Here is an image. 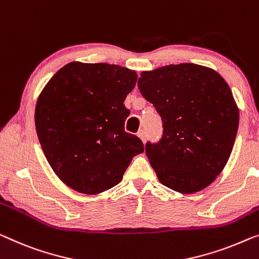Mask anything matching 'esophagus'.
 <instances>
[{"instance_id": "34e87169", "label": "esophagus", "mask_w": 259, "mask_h": 259, "mask_svg": "<svg viewBox=\"0 0 259 259\" xmlns=\"http://www.w3.org/2000/svg\"><path fill=\"white\" fill-rule=\"evenodd\" d=\"M138 137L141 138V140L143 141V143L145 142V140H146V133H145V130H140L138 131Z\"/></svg>"}]
</instances>
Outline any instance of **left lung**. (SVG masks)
I'll return each instance as SVG.
<instances>
[{"instance_id": "left-lung-1", "label": "left lung", "mask_w": 259, "mask_h": 259, "mask_svg": "<svg viewBox=\"0 0 259 259\" xmlns=\"http://www.w3.org/2000/svg\"><path fill=\"white\" fill-rule=\"evenodd\" d=\"M138 90L163 122L145 153L158 179L181 193H195L216 179L228 161L238 129V109L219 73L195 64L143 72Z\"/></svg>"}]
</instances>
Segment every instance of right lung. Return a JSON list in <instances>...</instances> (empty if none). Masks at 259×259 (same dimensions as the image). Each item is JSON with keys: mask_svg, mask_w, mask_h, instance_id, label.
I'll return each mask as SVG.
<instances>
[{"mask_svg": "<svg viewBox=\"0 0 259 259\" xmlns=\"http://www.w3.org/2000/svg\"><path fill=\"white\" fill-rule=\"evenodd\" d=\"M137 74L106 63H69L49 81L34 121L41 149L68 187L84 194L109 190L122 180L143 142L124 130V106Z\"/></svg>", "mask_w": 259, "mask_h": 259, "instance_id": "right-lung-1", "label": "right lung"}]
</instances>
